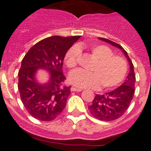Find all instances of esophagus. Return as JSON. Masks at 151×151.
I'll use <instances>...</instances> for the list:
<instances>
[{"label": "esophagus", "mask_w": 151, "mask_h": 151, "mask_svg": "<svg viewBox=\"0 0 151 151\" xmlns=\"http://www.w3.org/2000/svg\"><path fill=\"white\" fill-rule=\"evenodd\" d=\"M71 92H81L82 90L81 89H79V88H76L74 87H72L70 88Z\"/></svg>", "instance_id": "34e87169"}]
</instances>
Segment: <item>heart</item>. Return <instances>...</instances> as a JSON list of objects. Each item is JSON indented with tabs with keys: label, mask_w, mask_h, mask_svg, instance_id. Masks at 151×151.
<instances>
[{
	"label": "heart",
	"mask_w": 151,
	"mask_h": 151,
	"mask_svg": "<svg viewBox=\"0 0 151 151\" xmlns=\"http://www.w3.org/2000/svg\"><path fill=\"white\" fill-rule=\"evenodd\" d=\"M92 54L98 60L92 68V72H85L78 70L70 75V81L79 88H97L101 85L104 88L116 87L126 75L128 66L127 62L121 55H114L109 47L103 45H92ZM80 49L78 47H72L66 52L64 62L66 66L73 69L77 66Z\"/></svg>",
	"instance_id": "heart-1"
}]
</instances>
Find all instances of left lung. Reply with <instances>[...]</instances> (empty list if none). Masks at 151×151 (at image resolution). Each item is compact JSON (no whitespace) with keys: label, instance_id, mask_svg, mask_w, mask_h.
<instances>
[{"label":"left lung","instance_id":"left-lung-1","mask_svg":"<svg viewBox=\"0 0 151 151\" xmlns=\"http://www.w3.org/2000/svg\"><path fill=\"white\" fill-rule=\"evenodd\" d=\"M99 39L123 50L130 65L129 75L121 86L104 95L96 94L92 105L88 106V110L93 117L100 121L111 122L122 117L129 108L135 93L136 74L132 60L122 46L108 39L103 37Z\"/></svg>","mask_w":151,"mask_h":151}]
</instances>
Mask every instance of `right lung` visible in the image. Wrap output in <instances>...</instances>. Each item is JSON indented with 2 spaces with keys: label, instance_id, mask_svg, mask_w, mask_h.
Returning a JSON list of instances; mask_svg holds the SVG:
<instances>
[{
  "label": "right lung",
  "instance_id": "add662e5",
  "mask_svg": "<svg viewBox=\"0 0 151 151\" xmlns=\"http://www.w3.org/2000/svg\"><path fill=\"white\" fill-rule=\"evenodd\" d=\"M81 36H52L34 45L22 60L18 77L20 98L27 112L43 122L56 118L66 106L71 86L64 85L63 59L69 48ZM47 69L50 79L41 85L35 79L36 71Z\"/></svg>",
  "mask_w": 151,
  "mask_h": 151
}]
</instances>
